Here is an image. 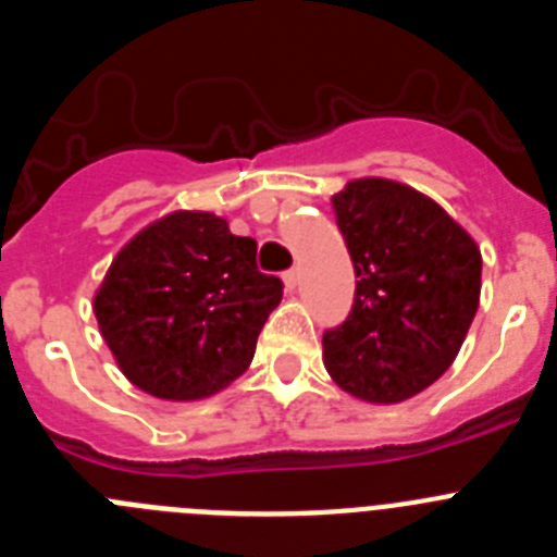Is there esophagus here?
I'll return each instance as SVG.
<instances>
[{"mask_svg":"<svg viewBox=\"0 0 557 557\" xmlns=\"http://www.w3.org/2000/svg\"><path fill=\"white\" fill-rule=\"evenodd\" d=\"M298 278H301V270H298V268L287 270V273H284V284H287V289L298 287Z\"/></svg>","mask_w":557,"mask_h":557,"instance_id":"esophagus-1","label":"esophagus"}]
</instances>
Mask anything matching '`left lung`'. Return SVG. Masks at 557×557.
Returning <instances> with one entry per match:
<instances>
[{"label":"left lung","instance_id":"obj_1","mask_svg":"<svg viewBox=\"0 0 557 557\" xmlns=\"http://www.w3.org/2000/svg\"><path fill=\"white\" fill-rule=\"evenodd\" d=\"M332 206L359 282L346 321L323 334V366L351 396L396 405L455 362L480 307V248L396 181H351Z\"/></svg>","mask_w":557,"mask_h":557}]
</instances>
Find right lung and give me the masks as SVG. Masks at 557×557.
<instances>
[{
  "mask_svg": "<svg viewBox=\"0 0 557 557\" xmlns=\"http://www.w3.org/2000/svg\"><path fill=\"white\" fill-rule=\"evenodd\" d=\"M282 293V278L256 268L250 236L209 211H175L116 253L95 314L133 385L189 401L245 373Z\"/></svg>",
  "mask_w": 557,
  "mask_h": 557,
  "instance_id": "obj_1",
  "label": "right lung"
}]
</instances>
